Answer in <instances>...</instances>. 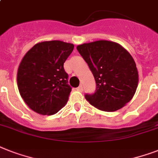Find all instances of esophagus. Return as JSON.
Here are the masks:
<instances>
[{
    "instance_id": "esophagus-1",
    "label": "esophagus",
    "mask_w": 158,
    "mask_h": 158,
    "mask_svg": "<svg viewBox=\"0 0 158 158\" xmlns=\"http://www.w3.org/2000/svg\"><path fill=\"white\" fill-rule=\"evenodd\" d=\"M77 90L79 92H83V86H82V85H79V86L77 88Z\"/></svg>"
}]
</instances>
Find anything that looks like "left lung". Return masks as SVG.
Listing matches in <instances>:
<instances>
[{"label":"left lung","instance_id":"1","mask_svg":"<svg viewBox=\"0 0 158 158\" xmlns=\"http://www.w3.org/2000/svg\"><path fill=\"white\" fill-rule=\"evenodd\" d=\"M96 81V91L86 94L92 106L104 111H115L133 98L139 73L131 55L114 42L95 41L77 46Z\"/></svg>","mask_w":158,"mask_h":158}]
</instances>
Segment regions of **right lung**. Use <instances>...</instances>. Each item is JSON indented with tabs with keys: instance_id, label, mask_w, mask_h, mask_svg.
I'll use <instances>...</instances> for the list:
<instances>
[{
	"instance_id": "right-lung-1",
	"label": "right lung",
	"mask_w": 158,
	"mask_h": 158,
	"mask_svg": "<svg viewBox=\"0 0 158 158\" xmlns=\"http://www.w3.org/2000/svg\"><path fill=\"white\" fill-rule=\"evenodd\" d=\"M74 45L61 41H46L24 55L17 73V84L28 107L41 115H54L68 102L71 87L64 63Z\"/></svg>"
}]
</instances>
